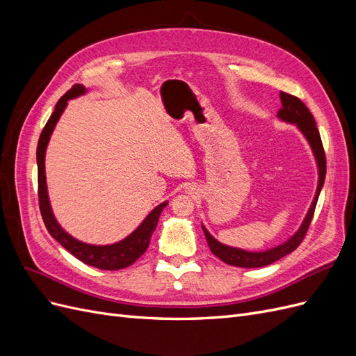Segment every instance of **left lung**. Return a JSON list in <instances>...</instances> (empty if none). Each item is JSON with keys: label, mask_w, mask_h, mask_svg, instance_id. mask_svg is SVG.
<instances>
[{"label": "left lung", "mask_w": 356, "mask_h": 356, "mask_svg": "<svg viewBox=\"0 0 356 356\" xmlns=\"http://www.w3.org/2000/svg\"><path fill=\"white\" fill-rule=\"evenodd\" d=\"M281 102H282V106L277 113V117L282 118V120H285V122L296 123L300 127V131L303 132L305 136L307 138V141H309L312 149H314L315 157L318 160L319 184H318L316 195H315L314 202H312V207L306 215L303 224H301L300 230L288 242L273 248V250L263 251V252H248L243 250H238V248H232V246L220 243L218 241H215L209 234V232L203 227V233H204V236H207V241H208L209 250L212 251V254L217 255L220 260H222L224 263H227L230 266L246 267V268L264 267V266H268V264L277 261L279 258L288 255L289 252H293L305 239V236L309 230V225L312 222V218H314L321 188H322V186H324L325 174H327V159H325L324 145H322L321 135H319V131L316 127V122H315L314 115H312V113L309 111L305 102L294 95L281 92Z\"/></svg>", "instance_id": "8db88e82"}]
</instances>
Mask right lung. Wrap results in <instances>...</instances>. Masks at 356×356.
I'll return each instance as SVG.
<instances>
[{"instance_id": "1", "label": "right lung", "mask_w": 356, "mask_h": 356, "mask_svg": "<svg viewBox=\"0 0 356 356\" xmlns=\"http://www.w3.org/2000/svg\"><path fill=\"white\" fill-rule=\"evenodd\" d=\"M86 89L81 84H74L72 88L62 96L58 101L55 111L51 113L50 118L47 120L44 129L40 135L38 145H37V165H38V204L42 221L46 224V229L49 233L55 238L68 252H71L75 258H79L84 264H89L93 267H98L101 270H118V268H124L135 263L139 257H141L149 245L153 232L157 225L159 217L161 211L168 204V202L159 204L148 217L143 221V224L132 233L129 234L126 239L114 245H105V246H96L83 243L77 239H74L65 230H63L58 221L53 217V212L50 208V202L47 196V186H46V172H44V154L46 147L49 144L50 135L55 129L60 114L63 113L67 106L68 99L75 98V96L83 95Z\"/></svg>"}]
</instances>
